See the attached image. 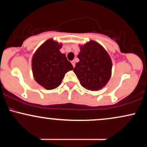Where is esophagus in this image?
Wrapping results in <instances>:
<instances>
[{
  "mask_svg": "<svg viewBox=\"0 0 147 147\" xmlns=\"http://www.w3.org/2000/svg\"><path fill=\"white\" fill-rule=\"evenodd\" d=\"M71 63L72 64V65H73V67L75 66V60H72L71 61Z\"/></svg>",
  "mask_w": 147,
  "mask_h": 147,
  "instance_id": "esophagus-1",
  "label": "esophagus"
}]
</instances>
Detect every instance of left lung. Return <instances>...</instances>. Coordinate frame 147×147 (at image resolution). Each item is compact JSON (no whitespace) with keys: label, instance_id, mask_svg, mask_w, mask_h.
<instances>
[{"label":"left lung","instance_id":"1","mask_svg":"<svg viewBox=\"0 0 147 147\" xmlns=\"http://www.w3.org/2000/svg\"><path fill=\"white\" fill-rule=\"evenodd\" d=\"M73 71L81 85L90 90L102 88L111 78L112 61L111 57L100 44L94 41L80 46Z\"/></svg>","mask_w":147,"mask_h":147}]
</instances>
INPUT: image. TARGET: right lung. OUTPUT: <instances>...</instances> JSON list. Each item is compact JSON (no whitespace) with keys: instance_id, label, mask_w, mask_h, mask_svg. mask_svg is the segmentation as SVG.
I'll return each mask as SVG.
<instances>
[{"instance_id":"1","label":"right lung","mask_w":147,"mask_h":147,"mask_svg":"<svg viewBox=\"0 0 147 147\" xmlns=\"http://www.w3.org/2000/svg\"><path fill=\"white\" fill-rule=\"evenodd\" d=\"M61 43L48 39L38 48L32 57L34 77L37 83L48 90L58 87L65 74L73 69L65 54L61 53Z\"/></svg>"}]
</instances>
